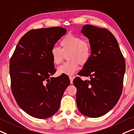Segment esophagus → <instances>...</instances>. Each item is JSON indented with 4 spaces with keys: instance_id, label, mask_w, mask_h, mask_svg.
<instances>
[{
    "instance_id": "34e87169",
    "label": "esophagus",
    "mask_w": 134,
    "mask_h": 134,
    "mask_svg": "<svg viewBox=\"0 0 134 134\" xmlns=\"http://www.w3.org/2000/svg\"><path fill=\"white\" fill-rule=\"evenodd\" d=\"M69 78H70V83L72 84L73 83V80H74V76H69Z\"/></svg>"
}]
</instances>
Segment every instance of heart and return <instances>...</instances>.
<instances>
[{
	"mask_svg": "<svg viewBox=\"0 0 134 134\" xmlns=\"http://www.w3.org/2000/svg\"><path fill=\"white\" fill-rule=\"evenodd\" d=\"M60 44L61 48L53 46L51 49V56L55 64L61 63L67 54L68 61L58 68L60 74L73 75L78 70L79 64L85 65L91 57L92 48L90 42L78 35L68 34L62 38Z\"/></svg>",
	"mask_w": 134,
	"mask_h": 134,
	"instance_id": "b5f03b06",
	"label": "heart"
}]
</instances>
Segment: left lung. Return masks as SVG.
<instances>
[{
	"label": "left lung",
	"mask_w": 134,
	"mask_h": 134,
	"mask_svg": "<svg viewBox=\"0 0 134 134\" xmlns=\"http://www.w3.org/2000/svg\"><path fill=\"white\" fill-rule=\"evenodd\" d=\"M81 33L90 40L92 54L78 75L91 80L74 79L76 105L86 116L98 118L111 110L120 98L126 63L116 39L107 29L86 24Z\"/></svg>",
	"instance_id": "left-lung-1"
}]
</instances>
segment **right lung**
Masks as SVG:
<instances>
[{
  "mask_svg": "<svg viewBox=\"0 0 134 134\" xmlns=\"http://www.w3.org/2000/svg\"><path fill=\"white\" fill-rule=\"evenodd\" d=\"M67 30L32 29L21 37L10 60L12 91L18 105L32 116L46 119L58 111L69 76L56 72L51 49Z\"/></svg>",
  "mask_w": 134,
  "mask_h": 134,
  "instance_id": "add662e5",
  "label": "right lung"
}]
</instances>
